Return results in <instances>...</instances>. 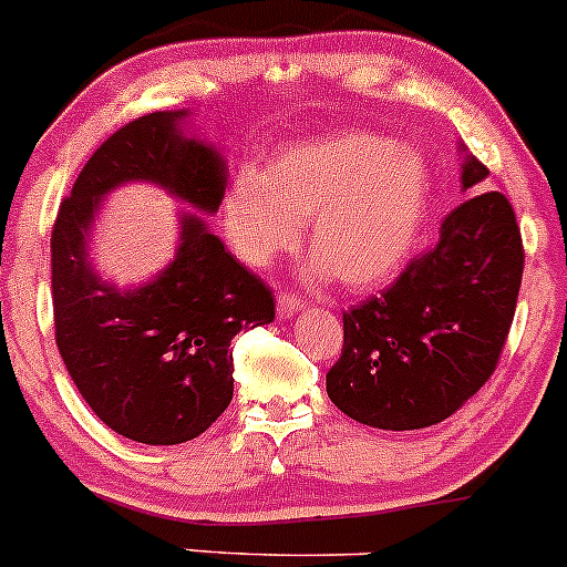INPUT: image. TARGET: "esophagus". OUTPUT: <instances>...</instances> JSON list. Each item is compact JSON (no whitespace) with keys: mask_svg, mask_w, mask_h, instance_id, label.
<instances>
[{"mask_svg":"<svg viewBox=\"0 0 567 567\" xmlns=\"http://www.w3.org/2000/svg\"><path fill=\"white\" fill-rule=\"evenodd\" d=\"M276 306H278V317H284V319L295 317V313L300 311V300H297L295 295H289V291H281V295H278Z\"/></svg>","mask_w":567,"mask_h":567,"instance_id":"1","label":"esophagus"}]
</instances>
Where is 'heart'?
<instances>
[{
    "instance_id": "heart-1",
    "label": "heart",
    "mask_w": 567,
    "mask_h": 567,
    "mask_svg": "<svg viewBox=\"0 0 567 567\" xmlns=\"http://www.w3.org/2000/svg\"><path fill=\"white\" fill-rule=\"evenodd\" d=\"M423 157L379 133H343L297 144L267 174L240 172L224 196L231 243L250 265L291 250L308 226V248L347 289H373L410 259L429 215Z\"/></svg>"
}]
</instances>
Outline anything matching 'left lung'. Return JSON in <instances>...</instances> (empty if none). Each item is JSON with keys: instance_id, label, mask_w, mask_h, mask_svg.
Instances as JSON below:
<instances>
[{"instance_id": "left-lung-1", "label": "left lung", "mask_w": 567, "mask_h": 567, "mask_svg": "<svg viewBox=\"0 0 567 567\" xmlns=\"http://www.w3.org/2000/svg\"><path fill=\"white\" fill-rule=\"evenodd\" d=\"M488 168L466 157L464 188ZM524 243L511 202L477 194L442 220L440 240L399 278L343 311L327 395L358 423L425 429L451 417L499 363L516 313Z\"/></svg>"}]
</instances>
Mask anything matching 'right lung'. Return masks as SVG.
<instances>
[{"instance_id":"add662e5","label":"right lung","mask_w":567,"mask_h":567,"mask_svg":"<svg viewBox=\"0 0 567 567\" xmlns=\"http://www.w3.org/2000/svg\"><path fill=\"white\" fill-rule=\"evenodd\" d=\"M183 111H155L111 133L81 168L51 229L54 336L70 379L116 434L144 445L196 440L231 404V338L276 319L272 289L243 267L196 215L183 218L177 259L138 291H116L86 261L101 196L150 179L215 213L224 161L179 133Z\"/></svg>"}]
</instances>
